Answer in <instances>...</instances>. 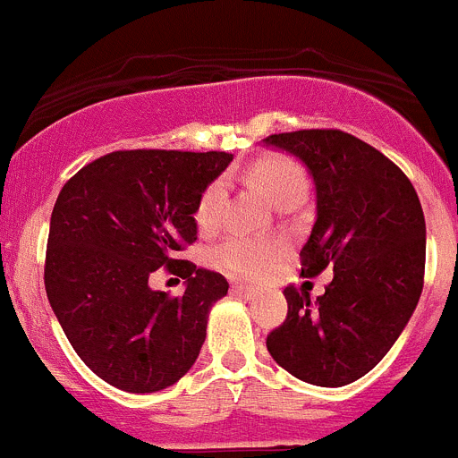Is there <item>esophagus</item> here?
<instances>
[{
	"label": "esophagus",
	"mask_w": 458,
	"mask_h": 458,
	"mask_svg": "<svg viewBox=\"0 0 458 458\" xmlns=\"http://www.w3.org/2000/svg\"><path fill=\"white\" fill-rule=\"evenodd\" d=\"M233 292L242 293V296H246V298L255 296V293H258L253 287H249V284H243V282H237V284H234V287H233Z\"/></svg>",
	"instance_id": "esophagus-1"
}]
</instances>
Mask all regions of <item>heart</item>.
<instances>
[{"mask_svg": "<svg viewBox=\"0 0 458 458\" xmlns=\"http://www.w3.org/2000/svg\"><path fill=\"white\" fill-rule=\"evenodd\" d=\"M249 176L276 208L301 200L307 191L305 169L289 156L273 153V156L259 157L249 169ZM225 196H228V187L224 178H216L205 187L194 212L196 225L200 230H212L219 225L224 216ZM212 255H215V262L233 276L262 277L277 262L282 246L271 239H249L233 234V237H225Z\"/></svg>", "mask_w": 458, "mask_h": 458, "instance_id": "obj_1", "label": "heart"}]
</instances>
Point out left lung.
<instances>
[{
	"label": "left lung",
	"instance_id": "8db88e82",
	"mask_svg": "<svg viewBox=\"0 0 458 458\" xmlns=\"http://www.w3.org/2000/svg\"><path fill=\"white\" fill-rule=\"evenodd\" d=\"M301 157L316 182V221L302 276L332 268L311 301L293 284L289 311L268 332L271 357L316 386H345L382 361L411 318L425 282V215L411 181L384 153L339 128L268 135Z\"/></svg>",
	"mask_w": 458,
	"mask_h": 458
}]
</instances>
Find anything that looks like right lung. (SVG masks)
Masks as SVG:
<instances>
[{"mask_svg": "<svg viewBox=\"0 0 458 458\" xmlns=\"http://www.w3.org/2000/svg\"><path fill=\"white\" fill-rule=\"evenodd\" d=\"M230 160L225 151H113L63 185L47 239V298L104 382L153 393L194 366L209 307L228 293V280L178 253L196 242L200 194ZM157 267L188 282L182 297L148 287Z\"/></svg>", "mask_w": 458, "mask_h": 458, "instance_id": "right-lung-1", "label": "right lung"}]
</instances>
